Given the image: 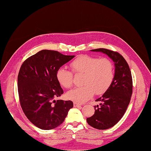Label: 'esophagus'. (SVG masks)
<instances>
[{"label":"esophagus","instance_id":"obj_1","mask_svg":"<svg viewBox=\"0 0 151 151\" xmlns=\"http://www.w3.org/2000/svg\"><path fill=\"white\" fill-rule=\"evenodd\" d=\"M73 106H74V107H79V106H81V104L77 103V102H74Z\"/></svg>","mask_w":151,"mask_h":151}]
</instances>
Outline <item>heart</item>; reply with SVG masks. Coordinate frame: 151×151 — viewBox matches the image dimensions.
Instances as JSON below:
<instances>
[{"label":"heart","instance_id":"b5f03b06","mask_svg":"<svg viewBox=\"0 0 151 151\" xmlns=\"http://www.w3.org/2000/svg\"><path fill=\"white\" fill-rule=\"evenodd\" d=\"M73 73L76 75H83L81 87L75 88L67 93V97L77 103L88 101L93 95H102L110 88L114 78L113 63L103 58L88 55L80 56L70 63ZM56 79L63 88L69 89L73 86V73L63 67L56 72Z\"/></svg>","mask_w":151,"mask_h":151}]
</instances>
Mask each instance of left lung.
<instances>
[{
    "label": "left lung",
    "mask_w": 151,
    "mask_h": 151,
    "mask_svg": "<svg viewBox=\"0 0 151 151\" xmlns=\"http://www.w3.org/2000/svg\"><path fill=\"white\" fill-rule=\"evenodd\" d=\"M108 55L115 65L114 78L110 88L95 101V114L86 119L91 127L99 130L110 129L123 117L132 94V78L129 64L121 54L106 49L91 50Z\"/></svg>",
    "instance_id": "1"
}]
</instances>
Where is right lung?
<instances>
[{"instance_id": "add662e5", "label": "right lung", "mask_w": 151, "mask_h": 151, "mask_svg": "<svg viewBox=\"0 0 151 151\" xmlns=\"http://www.w3.org/2000/svg\"><path fill=\"white\" fill-rule=\"evenodd\" d=\"M74 57L42 50L22 64L17 78L21 106L29 121L40 129L58 127L73 107L72 101L54 98L63 93L56 79L57 70Z\"/></svg>"}]
</instances>
